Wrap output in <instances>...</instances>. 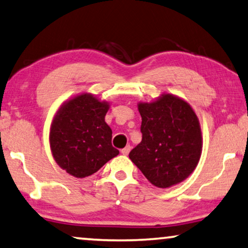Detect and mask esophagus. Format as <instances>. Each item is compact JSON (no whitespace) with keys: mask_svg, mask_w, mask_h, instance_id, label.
Segmentation results:
<instances>
[{"mask_svg":"<svg viewBox=\"0 0 248 248\" xmlns=\"http://www.w3.org/2000/svg\"><path fill=\"white\" fill-rule=\"evenodd\" d=\"M130 149H131V147H130V145L125 146V147H124V148H123V149H121V154H124V155H128V154H129V152H130Z\"/></svg>","mask_w":248,"mask_h":248,"instance_id":"obj_1","label":"esophagus"}]
</instances>
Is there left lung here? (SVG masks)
I'll return each instance as SVG.
<instances>
[{"mask_svg":"<svg viewBox=\"0 0 248 248\" xmlns=\"http://www.w3.org/2000/svg\"><path fill=\"white\" fill-rule=\"evenodd\" d=\"M142 139L129 158L153 186L170 187L186 180L198 165L201 129L189 103L163 94L152 103H139Z\"/></svg>","mask_w":248,"mask_h":248,"instance_id":"8db88e82","label":"left lung"}]
</instances>
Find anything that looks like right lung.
Here are the masks:
<instances>
[{"label":"right lung","instance_id":"right-lung-1","mask_svg":"<svg viewBox=\"0 0 248 248\" xmlns=\"http://www.w3.org/2000/svg\"><path fill=\"white\" fill-rule=\"evenodd\" d=\"M108 110L107 102L84 93L62 104L55 116L49 135L51 153L71 175H92L119 154L111 144L112 130L104 121Z\"/></svg>","mask_w":248,"mask_h":248}]
</instances>
